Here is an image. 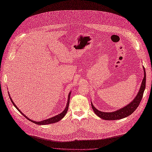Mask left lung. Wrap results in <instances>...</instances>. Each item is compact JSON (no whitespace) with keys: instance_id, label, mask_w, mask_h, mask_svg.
Wrapping results in <instances>:
<instances>
[{"instance_id":"left-lung-1","label":"left lung","mask_w":152,"mask_h":152,"mask_svg":"<svg viewBox=\"0 0 152 152\" xmlns=\"http://www.w3.org/2000/svg\"><path fill=\"white\" fill-rule=\"evenodd\" d=\"M143 68H144V76L142 81L141 87L140 88L138 93H137L136 97L134 98V99L131 102H130V104H129L125 107H124L123 108H121L116 110V111L108 113V112H104L99 111V110H98V109H96V108H95L93 105L92 102H91V107L94 113L97 116H98L99 118L103 119L108 120V121L121 119L122 118L127 117L130 115H132L134 112V110L137 108V107L139 106L140 102L142 98L144 90L145 88L146 75H145V68L144 66H143Z\"/></svg>"}]
</instances>
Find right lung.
Returning <instances> with one entry per match:
<instances>
[{"mask_svg":"<svg viewBox=\"0 0 152 152\" xmlns=\"http://www.w3.org/2000/svg\"><path fill=\"white\" fill-rule=\"evenodd\" d=\"M8 94H9V96H10V100H11V102L12 103V104L14 105V106H15V107L17 108V110H18V111H19V112H20V113H21V114H22V115L25 118H26L27 119L29 120V121H30L31 122H33V123H34V124H37V125H46V124H53V123L57 122L59 121L60 120H61V119H62L65 116V115L66 114L67 110H68V109L69 103H70V99L71 92H70V93H69V94H68V101H67V104H66V107H65V108L64 109V111H63L62 113H61L60 114H59V115H56V116H54V117H52V118H48V119H45V120H44V121H39V122L34 121H33V120H31V119H29L28 117L26 116L23 113H22V112L21 111H20V110L17 107V106L15 105V104L14 103V102L12 101V99H11V97H10V96L9 93H8Z\"/></svg>","mask_w":152,"mask_h":152,"instance_id":"1","label":"right lung"}]
</instances>
